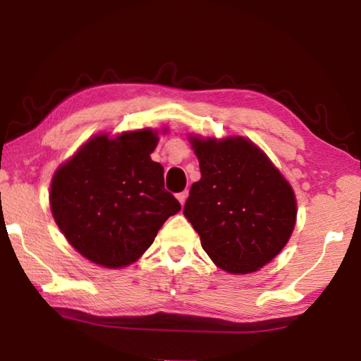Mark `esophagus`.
Here are the masks:
<instances>
[{
  "mask_svg": "<svg viewBox=\"0 0 361 361\" xmlns=\"http://www.w3.org/2000/svg\"><path fill=\"white\" fill-rule=\"evenodd\" d=\"M176 199L180 200V204H181V205H185L186 199H188V191H183V192H178V194H176Z\"/></svg>",
  "mask_w": 361,
  "mask_h": 361,
  "instance_id": "1",
  "label": "esophagus"
}]
</instances>
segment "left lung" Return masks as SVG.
I'll return each mask as SVG.
<instances>
[{"mask_svg":"<svg viewBox=\"0 0 361 361\" xmlns=\"http://www.w3.org/2000/svg\"><path fill=\"white\" fill-rule=\"evenodd\" d=\"M191 145L202 176L183 213L219 269L258 271L282 252L295 229L293 188L247 138L191 137Z\"/></svg>","mask_w":361,"mask_h":361,"instance_id":"obj_1","label":"left lung"}]
</instances>
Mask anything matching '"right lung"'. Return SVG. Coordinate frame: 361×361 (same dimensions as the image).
Listing matches in <instances>:
<instances>
[{"instance_id": "1", "label": "right lung", "mask_w": 361, "mask_h": 361, "mask_svg": "<svg viewBox=\"0 0 361 361\" xmlns=\"http://www.w3.org/2000/svg\"><path fill=\"white\" fill-rule=\"evenodd\" d=\"M157 132L97 135L57 169L51 210L59 229L84 258L118 269L137 261L181 205L164 188V167L151 161Z\"/></svg>"}]
</instances>
